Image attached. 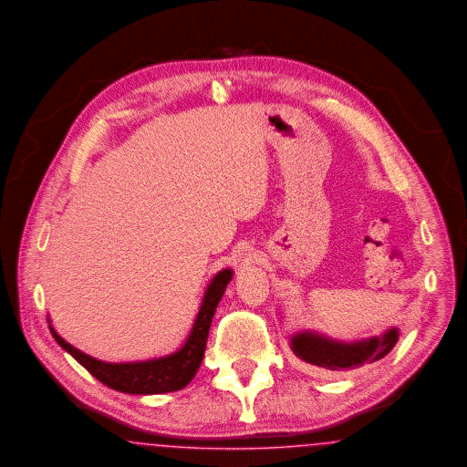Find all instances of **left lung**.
Returning <instances> with one entry per match:
<instances>
[{
    "instance_id": "8db88e82",
    "label": "left lung",
    "mask_w": 467,
    "mask_h": 467,
    "mask_svg": "<svg viewBox=\"0 0 467 467\" xmlns=\"http://www.w3.org/2000/svg\"><path fill=\"white\" fill-rule=\"evenodd\" d=\"M398 338L400 332L394 327L380 337L355 342H338L306 330L292 337L290 346L297 358L319 370H351L384 358L396 346Z\"/></svg>"
}]
</instances>
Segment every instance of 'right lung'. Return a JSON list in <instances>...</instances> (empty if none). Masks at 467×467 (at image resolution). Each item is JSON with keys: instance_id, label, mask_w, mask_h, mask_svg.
<instances>
[{"instance_id": "obj_1", "label": "right lung", "mask_w": 467, "mask_h": 467, "mask_svg": "<svg viewBox=\"0 0 467 467\" xmlns=\"http://www.w3.org/2000/svg\"><path fill=\"white\" fill-rule=\"evenodd\" d=\"M233 280V269L219 271L210 285L206 286L203 302L194 319L192 330L187 337L184 346L163 358H152L148 361H133V363H106L97 358L85 355L79 349L67 344L57 334L50 325V332L58 342V346L75 358L79 365H83L97 380L106 384L114 391L129 392V394H161V392L179 391L184 389L198 372L203 355H205L206 338L212 317L224 296L227 283ZM50 323V319H48Z\"/></svg>"}]
</instances>
